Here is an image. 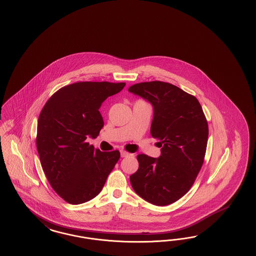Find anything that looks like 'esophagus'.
Listing matches in <instances>:
<instances>
[{
	"label": "esophagus",
	"instance_id": "1",
	"mask_svg": "<svg viewBox=\"0 0 256 256\" xmlns=\"http://www.w3.org/2000/svg\"><path fill=\"white\" fill-rule=\"evenodd\" d=\"M121 156L122 158H126V156H130V153H128V152H126V151H124V150H121Z\"/></svg>",
	"mask_w": 256,
	"mask_h": 256
}]
</instances>
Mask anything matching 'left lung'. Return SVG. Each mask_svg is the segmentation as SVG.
Instances as JSON below:
<instances>
[{"mask_svg": "<svg viewBox=\"0 0 256 256\" xmlns=\"http://www.w3.org/2000/svg\"><path fill=\"white\" fill-rule=\"evenodd\" d=\"M128 91L153 105L150 132L162 148L158 158L137 156L139 168L130 176L132 188L153 204H170L190 190L201 170L208 138L206 118L194 96L169 82H140Z\"/></svg>", "mask_w": 256, "mask_h": 256, "instance_id": "left-lung-1", "label": "left lung"}]
</instances>
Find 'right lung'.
Segmentation results:
<instances>
[{"label": "right lung", "mask_w": 256, "mask_h": 256, "mask_svg": "<svg viewBox=\"0 0 256 256\" xmlns=\"http://www.w3.org/2000/svg\"><path fill=\"white\" fill-rule=\"evenodd\" d=\"M124 82H80L55 92L38 117L36 148L50 186L71 204L90 201L100 194L120 152H101L86 142L104 126L102 102L119 93Z\"/></svg>", "instance_id": "obj_1"}]
</instances>
